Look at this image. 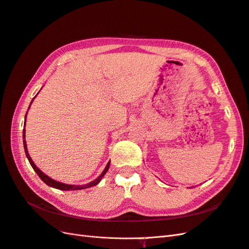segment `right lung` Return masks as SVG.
Here are the masks:
<instances>
[{"mask_svg": "<svg viewBox=\"0 0 249 249\" xmlns=\"http://www.w3.org/2000/svg\"><path fill=\"white\" fill-rule=\"evenodd\" d=\"M32 103V102H31ZM30 108V106H29ZM26 118H27V113L25 116V124H26ZM25 128L23 129V140H24V149H25V153H26V156L28 160H29L30 165L32 166L33 170L35 172L37 173V175L40 177V179L44 181L46 184H48L49 187H52V188H55V189H58V190H62V191H76V190H83V189H88V188H90V187H94L96 186V184H98L99 182H100V180L102 179V177L105 175V173L107 172V170L109 168V165H110V161L107 162V165H106L105 169L103 170V172L100 174V176L97 177V178L95 180H93L89 183H87V184H81V186H74V184H66V183H62V182H59V181H56L52 178H50V177L48 175H46L44 172H41L40 170L35 166V164L33 162V160H31L29 153H28V149H27V144H26V141H25Z\"/></svg>", "mask_w": 249, "mask_h": 249, "instance_id": "1", "label": "right lung"}]
</instances>
